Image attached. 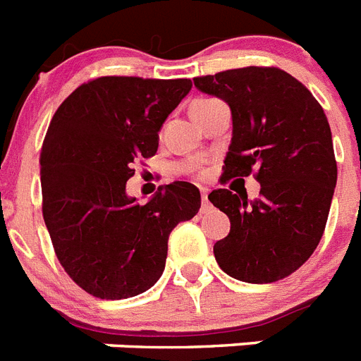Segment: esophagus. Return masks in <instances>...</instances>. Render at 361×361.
<instances>
[{"label":"esophagus","instance_id":"1","mask_svg":"<svg viewBox=\"0 0 361 361\" xmlns=\"http://www.w3.org/2000/svg\"><path fill=\"white\" fill-rule=\"evenodd\" d=\"M200 195H202V204H204V209L209 207V200H207L209 189L207 187H200Z\"/></svg>","mask_w":361,"mask_h":361}]
</instances>
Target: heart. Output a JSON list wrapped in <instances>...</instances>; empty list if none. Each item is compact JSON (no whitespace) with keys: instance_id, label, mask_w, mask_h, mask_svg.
Instances as JSON below:
<instances>
[{"instance_id":"obj_1","label":"heart","mask_w":361,"mask_h":361,"mask_svg":"<svg viewBox=\"0 0 361 361\" xmlns=\"http://www.w3.org/2000/svg\"><path fill=\"white\" fill-rule=\"evenodd\" d=\"M211 102H214V99H200V101H196L195 104H192V114H195V111H198L200 108H204V106L211 104Z\"/></svg>"}]
</instances>
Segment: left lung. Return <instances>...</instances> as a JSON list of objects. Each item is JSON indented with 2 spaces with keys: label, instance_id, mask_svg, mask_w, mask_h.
Returning <instances> with one entry per match:
<instances>
[{
  "label": "left lung",
  "instance_id": "left-lung-1",
  "mask_svg": "<svg viewBox=\"0 0 361 361\" xmlns=\"http://www.w3.org/2000/svg\"><path fill=\"white\" fill-rule=\"evenodd\" d=\"M195 86L231 110L224 183L253 171L260 183L253 202L233 189L209 195L231 222L229 235L214 244V259L244 283L288 277L319 244L334 196L338 166L325 111L298 78L277 68L227 69L196 77Z\"/></svg>",
  "mask_w": 361,
  "mask_h": 361
}]
</instances>
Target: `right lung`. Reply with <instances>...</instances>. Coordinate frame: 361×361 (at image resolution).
I'll list each match as a JSON object with an SVG mask.
<instances>
[{
	"mask_svg": "<svg viewBox=\"0 0 361 361\" xmlns=\"http://www.w3.org/2000/svg\"><path fill=\"white\" fill-rule=\"evenodd\" d=\"M189 78L101 77L51 119L40 154L44 220L69 277L95 298L147 292L165 269L169 235L198 213V187L174 181L145 205L126 195L132 163L157 152L159 130Z\"/></svg>",
	"mask_w": 361,
	"mask_h": 361,
	"instance_id": "add662e5",
	"label": "right lung"
}]
</instances>
